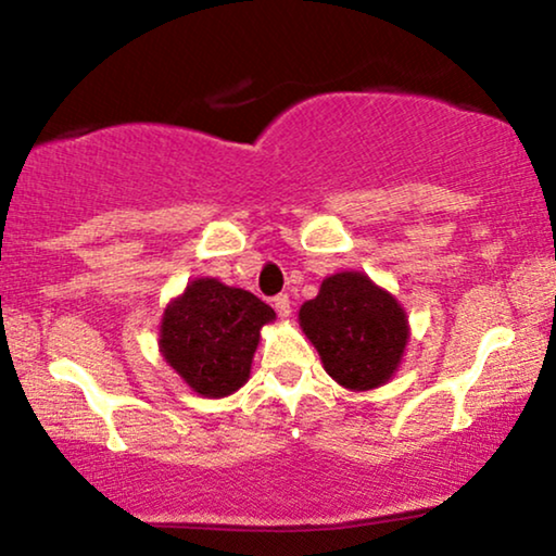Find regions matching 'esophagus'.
Segmentation results:
<instances>
[{"label":"esophagus","instance_id":"34e87169","mask_svg":"<svg viewBox=\"0 0 556 556\" xmlns=\"http://www.w3.org/2000/svg\"><path fill=\"white\" fill-rule=\"evenodd\" d=\"M273 306H276V311H278V316H280V318L291 316V299H288L286 293L276 295V299H273Z\"/></svg>","mask_w":556,"mask_h":556}]
</instances>
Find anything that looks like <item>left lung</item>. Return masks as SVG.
Here are the masks:
<instances>
[{"label": "left lung", "instance_id": "8db88e82", "mask_svg": "<svg viewBox=\"0 0 556 556\" xmlns=\"http://www.w3.org/2000/svg\"><path fill=\"white\" fill-rule=\"evenodd\" d=\"M299 321L329 377L354 392L390 382L409 339L405 308L356 270L326 278Z\"/></svg>", "mask_w": 556, "mask_h": 556}]
</instances>
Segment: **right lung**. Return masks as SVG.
<instances>
[{
  "label": "right lung",
  "mask_w": 556,
  "mask_h": 556,
  "mask_svg": "<svg viewBox=\"0 0 556 556\" xmlns=\"http://www.w3.org/2000/svg\"><path fill=\"white\" fill-rule=\"evenodd\" d=\"M276 311L242 288L197 278L164 308L159 349L202 397H227L248 382L261 329Z\"/></svg>",
  "instance_id": "add662e5"
}]
</instances>
